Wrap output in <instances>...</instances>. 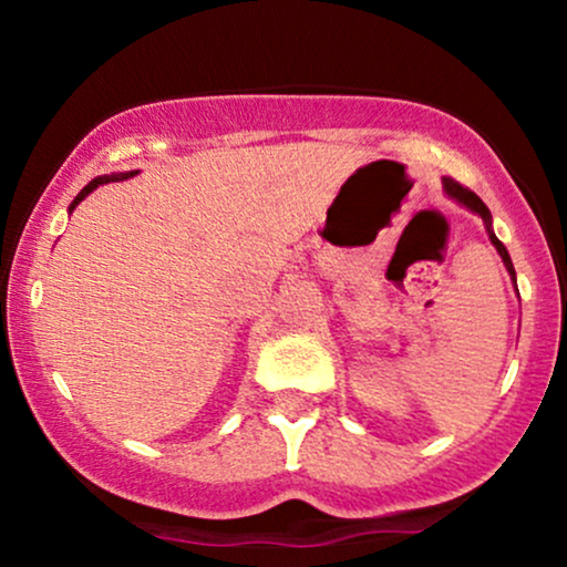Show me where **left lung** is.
Returning <instances> with one entry per match:
<instances>
[{
    "instance_id": "obj_1",
    "label": "left lung",
    "mask_w": 567,
    "mask_h": 567,
    "mask_svg": "<svg viewBox=\"0 0 567 567\" xmlns=\"http://www.w3.org/2000/svg\"><path fill=\"white\" fill-rule=\"evenodd\" d=\"M442 186H445V194H447V197L455 199V202H461V205L470 207L472 213H477V216L483 218V224H485V229H487V237H491L493 247H496V250H498L501 261H504L506 271H509L512 279H514V266H512V258H509V252H506L504 243H501V239L496 237V234H493V218H491V210H487V207H485V202L480 199L477 194H474V192H470V188H466V186H461L458 181H453V178H442ZM514 288H517V279H514Z\"/></svg>"
}]
</instances>
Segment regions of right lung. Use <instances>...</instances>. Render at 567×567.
<instances>
[{"label":"right lung","instance_id":"add662e5","mask_svg":"<svg viewBox=\"0 0 567 567\" xmlns=\"http://www.w3.org/2000/svg\"><path fill=\"white\" fill-rule=\"evenodd\" d=\"M135 173H138V171H133V173H114V175H97V178H93V181H90V184H87V186H84L80 194H76V197H74V202H71V205H69V213H74V207H76V205H80V202H82L84 197H87V194H90V192H95V188H97V186H103V184H112V181H125V178H133V175H135Z\"/></svg>","mask_w":567,"mask_h":567}]
</instances>
